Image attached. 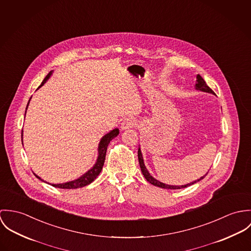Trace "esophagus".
Wrapping results in <instances>:
<instances>
[{"mask_svg":"<svg viewBox=\"0 0 251 251\" xmlns=\"http://www.w3.org/2000/svg\"><path fill=\"white\" fill-rule=\"evenodd\" d=\"M136 125V121L133 119V118H125L122 123H121V129L122 130H127V129H130V128H133L134 126Z\"/></svg>","mask_w":251,"mask_h":251,"instance_id":"34e87169","label":"esophagus"}]
</instances>
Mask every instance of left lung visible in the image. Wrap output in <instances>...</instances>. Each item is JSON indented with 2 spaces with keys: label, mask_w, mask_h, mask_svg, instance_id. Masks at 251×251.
<instances>
[{
  "label": "left lung",
  "mask_w": 251,
  "mask_h": 251,
  "mask_svg": "<svg viewBox=\"0 0 251 251\" xmlns=\"http://www.w3.org/2000/svg\"><path fill=\"white\" fill-rule=\"evenodd\" d=\"M195 89L200 90V91H204V92H208V93L215 94V92H214V91H213V90H212V89L207 85L206 82L203 80V78H202L200 75H197V76H196ZM138 157H139V167H140L141 172H142V174H143L144 178H145V179H146L150 184H152V185H154V186H156V187L162 188V189H168V190H179V189L187 188V187H189V186H191V185H194V184L196 183V182H199L200 180H202V179L207 175V173H208V172H207L204 176L200 177L199 179L195 180L194 182H191V183H189V184H186V185H182V186H171V185H167V184H164V183H162V182H160V181L156 180L154 177H152V176L150 175L149 171L147 170V168H146L145 165H144V162H143V158H142V154H141L140 148H139V151H138Z\"/></svg>",
  "instance_id": "left-lung-1"
}]
</instances>
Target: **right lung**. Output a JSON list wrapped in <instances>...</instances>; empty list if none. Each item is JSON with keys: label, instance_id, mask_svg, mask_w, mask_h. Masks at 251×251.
<instances>
[{"label": "right lung", "instance_id": "right-lung-1", "mask_svg": "<svg viewBox=\"0 0 251 251\" xmlns=\"http://www.w3.org/2000/svg\"><path fill=\"white\" fill-rule=\"evenodd\" d=\"M53 74V70L49 72V74L44 78V80L42 81L41 84L38 86L41 87L43 84H45L48 79L52 76ZM37 88V89H38ZM30 101V98L28 100V103ZM28 105H27V108L26 110L28 109ZM25 115H26V112H25ZM119 134V130L117 128L112 130L110 133H108L107 135H105L98 144V158H97V161L95 163V165L92 167V168H90L88 171H86L84 173V175H82L81 177H79L78 179L74 180V181H70V182H66V183H62V184H51L53 187H56V188H59V189H69V190H73V189H78V188H83L84 186H87L89 185L90 183H92L96 177L100 174L103 166H104V163H105V159H106V152H107V148H108V145L110 143V141L112 139H114L115 137H117V135ZM22 141H23V131H22ZM34 174V173H33ZM36 176V178H38L39 180H41L42 182H45L44 180H42L39 176H37L36 174H34ZM47 183V182H45ZM49 184V183H48Z\"/></svg>", "mask_w": 251, "mask_h": 251}]
</instances>
